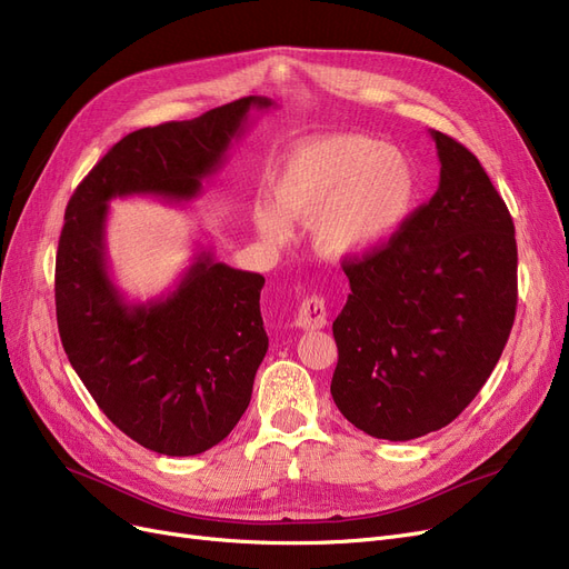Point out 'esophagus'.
<instances>
[{"instance_id": "1", "label": "esophagus", "mask_w": 569, "mask_h": 569, "mask_svg": "<svg viewBox=\"0 0 569 569\" xmlns=\"http://www.w3.org/2000/svg\"><path fill=\"white\" fill-rule=\"evenodd\" d=\"M328 323V309H326V300L321 296H311L307 298L296 317V326L302 330H319L326 328Z\"/></svg>"}]
</instances>
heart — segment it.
<instances>
[{"label": "heart", "instance_id": "obj_1", "mask_svg": "<svg viewBox=\"0 0 569 569\" xmlns=\"http://www.w3.org/2000/svg\"><path fill=\"white\" fill-rule=\"evenodd\" d=\"M273 203L256 206V224L271 241L288 237V220L311 222L317 248L330 258H356L389 243L419 199L412 159L387 142L323 136L286 154L271 182Z\"/></svg>", "mask_w": 569, "mask_h": 569}]
</instances>
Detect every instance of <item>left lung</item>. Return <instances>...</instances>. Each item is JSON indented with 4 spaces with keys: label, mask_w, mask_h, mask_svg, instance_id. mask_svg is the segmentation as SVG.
Wrapping results in <instances>:
<instances>
[{
    "label": "left lung",
    "mask_w": 569,
    "mask_h": 569,
    "mask_svg": "<svg viewBox=\"0 0 569 569\" xmlns=\"http://www.w3.org/2000/svg\"><path fill=\"white\" fill-rule=\"evenodd\" d=\"M431 138L436 194L387 246L345 260L351 292L332 321V401L387 440L448 427L488 382L516 319L509 208L465 144Z\"/></svg>",
    "instance_id": "left-lung-1"
}]
</instances>
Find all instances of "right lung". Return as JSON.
<instances>
[{"instance_id": "1", "label": "right lung", "mask_w": 569, "mask_h": 569, "mask_svg": "<svg viewBox=\"0 0 569 569\" xmlns=\"http://www.w3.org/2000/svg\"><path fill=\"white\" fill-rule=\"evenodd\" d=\"M248 96L189 121L121 138L72 194L56 256V317L62 349L98 408L147 450L189 457L237 427L269 338L260 313L264 277L218 262L201 248L166 296L131 302L110 277V201H192L241 138Z\"/></svg>"}]
</instances>
